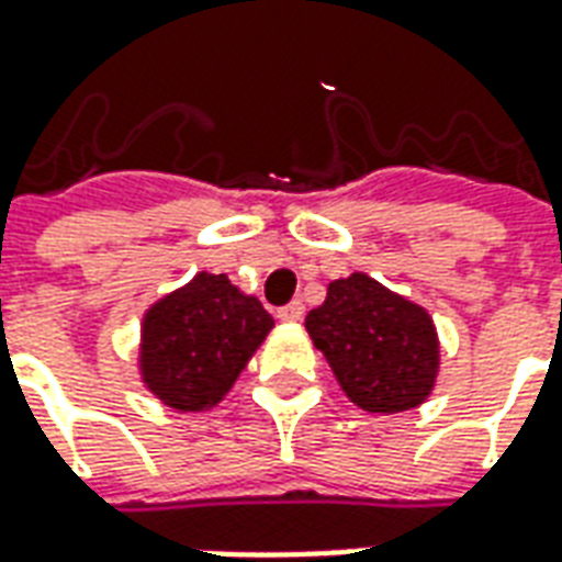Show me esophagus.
<instances>
[{
	"label": "esophagus",
	"mask_w": 562,
	"mask_h": 562,
	"mask_svg": "<svg viewBox=\"0 0 562 562\" xmlns=\"http://www.w3.org/2000/svg\"><path fill=\"white\" fill-rule=\"evenodd\" d=\"M282 322H301L304 318V304L301 301H292V304H285L280 310Z\"/></svg>",
	"instance_id": "1"
}]
</instances>
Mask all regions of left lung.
I'll list each match as a JSON object with an SVG mask.
<instances>
[{"label": "left lung", "mask_w": 562, "mask_h": 562, "mask_svg": "<svg viewBox=\"0 0 562 562\" xmlns=\"http://www.w3.org/2000/svg\"><path fill=\"white\" fill-rule=\"evenodd\" d=\"M304 325L346 397L364 413H406L430 397L442 355L422 304L358 270L330 282L325 304L310 310Z\"/></svg>", "instance_id": "1"}]
</instances>
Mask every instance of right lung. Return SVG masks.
<instances>
[{"mask_svg": "<svg viewBox=\"0 0 562 562\" xmlns=\"http://www.w3.org/2000/svg\"><path fill=\"white\" fill-rule=\"evenodd\" d=\"M270 330L273 316L256 294L240 292L225 273L198 270L140 318V382L168 409H213Z\"/></svg>", "mask_w": 562, "mask_h": 562, "instance_id": "obj_1", "label": "right lung"}]
</instances>
